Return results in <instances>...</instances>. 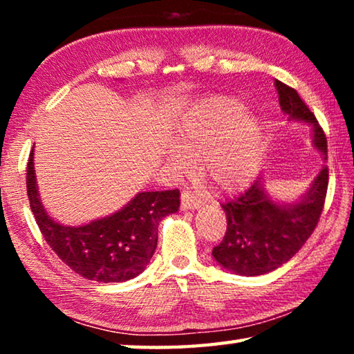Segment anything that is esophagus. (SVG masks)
<instances>
[{"mask_svg": "<svg viewBox=\"0 0 354 354\" xmlns=\"http://www.w3.org/2000/svg\"><path fill=\"white\" fill-rule=\"evenodd\" d=\"M201 207V201L196 198V196L190 195V194H184L181 195V209L183 211H195V209Z\"/></svg>", "mask_w": 354, "mask_h": 354, "instance_id": "obj_1", "label": "esophagus"}]
</instances>
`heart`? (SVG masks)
I'll use <instances>...</instances> for the list:
<instances>
[{"label":"heart","instance_id":"1","mask_svg":"<svg viewBox=\"0 0 354 354\" xmlns=\"http://www.w3.org/2000/svg\"><path fill=\"white\" fill-rule=\"evenodd\" d=\"M173 148L165 159L171 176L189 171V160L200 159V170L220 192L234 194L253 181L259 159L262 127L236 97H211L192 106L173 131Z\"/></svg>","mask_w":354,"mask_h":354}]
</instances>
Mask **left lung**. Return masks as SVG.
Instances as JSON below:
<instances>
[{"instance_id": "obj_1", "label": "left lung", "mask_w": 354, "mask_h": 354, "mask_svg": "<svg viewBox=\"0 0 354 354\" xmlns=\"http://www.w3.org/2000/svg\"><path fill=\"white\" fill-rule=\"evenodd\" d=\"M279 106L289 122L306 123L313 136V148L328 159L326 137L314 113L297 91L274 81ZM328 189V167L297 200L274 198L266 187V179L254 184L239 198L221 205L226 214V234L214 247L212 256L227 272L241 277H259L277 270L295 256L315 230Z\"/></svg>"}]
</instances>
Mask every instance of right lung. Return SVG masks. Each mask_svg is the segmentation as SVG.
Here are the masks:
<instances>
[{"mask_svg":"<svg viewBox=\"0 0 354 354\" xmlns=\"http://www.w3.org/2000/svg\"><path fill=\"white\" fill-rule=\"evenodd\" d=\"M26 171L29 206L45 241L71 270L98 283H124L139 277L158 247L159 221L179 209V190L139 192L111 215L64 225L41 203L34 147Z\"/></svg>","mask_w":354,"mask_h":354,"instance_id":"obj_1","label":"right lung"}]
</instances>
